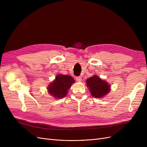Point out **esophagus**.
I'll list each match as a JSON object with an SVG mask.
<instances>
[{"instance_id":"34e87169","label":"esophagus","mask_w":147,"mask_h":147,"mask_svg":"<svg viewBox=\"0 0 147 147\" xmlns=\"http://www.w3.org/2000/svg\"><path fill=\"white\" fill-rule=\"evenodd\" d=\"M75 79H76V80L77 81V82H82V78L80 77H77L76 78H75Z\"/></svg>"}]
</instances>
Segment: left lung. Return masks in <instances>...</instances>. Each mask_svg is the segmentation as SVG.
<instances>
[{"instance_id": "1", "label": "left lung", "mask_w": 147, "mask_h": 147, "mask_svg": "<svg viewBox=\"0 0 147 147\" xmlns=\"http://www.w3.org/2000/svg\"><path fill=\"white\" fill-rule=\"evenodd\" d=\"M86 83V85L89 88L91 96L95 98H102L108 94L111 90L110 84L96 75L88 78Z\"/></svg>"}]
</instances>
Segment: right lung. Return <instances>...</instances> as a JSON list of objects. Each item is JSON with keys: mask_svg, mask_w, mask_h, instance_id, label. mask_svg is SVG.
<instances>
[{"mask_svg": "<svg viewBox=\"0 0 147 147\" xmlns=\"http://www.w3.org/2000/svg\"><path fill=\"white\" fill-rule=\"evenodd\" d=\"M74 83L75 80L70 75L58 74L54 80L48 84V92L55 99H62L67 96Z\"/></svg>", "mask_w": 147, "mask_h": 147, "instance_id": "1", "label": "right lung"}]
</instances>
